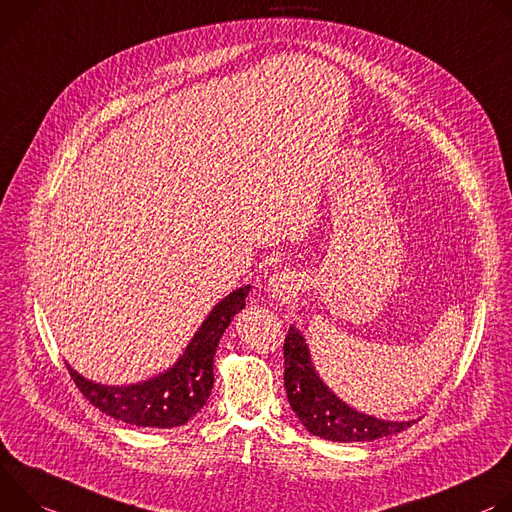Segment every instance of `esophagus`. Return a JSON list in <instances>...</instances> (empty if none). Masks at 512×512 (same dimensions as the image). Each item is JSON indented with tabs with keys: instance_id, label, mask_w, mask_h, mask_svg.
Wrapping results in <instances>:
<instances>
[{
	"instance_id": "1",
	"label": "esophagus",
	"mask_w": 512,
	"mask_h": 512,
	"mask_svg": "<svg viewBox=\"0 0 512 512\" xmlns=\"http://www.w3.org/2000/svg\"><path fill=\"white\" fill-rule=\"evenodd\" d=\"M266 291L274 301H289L297 293V280L291 272H276L268 278Z\"/></svg>"
}]
</instances>
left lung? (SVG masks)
Masks as SVG:
<instances>
[{
  "instance_id": "obj_1",
  "label": "left lung",
  "mask_w": 512,
  "mask_h": 512,
  "mask_svg": "<svg viewBox=\"0 0 512 512\" xmlns=\"http://www.w3.org/2000/svg\"><path fill=\"white\" fill-rule=\"evenodd\" d=\"M282 352H285V388L289 403L309 433L337 443H356L396 435L415 423L382 421L358 413L342 399H337L315 372L307 339L295 325L289 327Z\"/></svg>"
}]
</instances>
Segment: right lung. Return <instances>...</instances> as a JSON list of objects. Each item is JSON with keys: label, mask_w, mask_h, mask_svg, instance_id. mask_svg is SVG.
Returning a JSON list of instances; mask_svg holds the SVG:
<instances>
[{"label": "right lung", "mask_w": 512, "mask_h": 512, "mask_svg": "<svg viewBox=\"0 0 512 512\" xmlns=\"http://www.w3.org/2000/svg\"><path fill=\"white\" fill-rule=\"evenodd\" d=\"M248 293L250 285L219 301L193 335L179 362L150 380L130 386H107L83 378L69 364L67 370L85 399L113 419L152 429L185 425L209 399L213 388V356L219 337L234 315L246 307Z\"/></svg>", "instance_id": "right-lung-1"}]
</instances>
